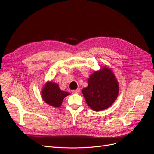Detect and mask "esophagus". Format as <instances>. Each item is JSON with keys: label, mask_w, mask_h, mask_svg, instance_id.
<instances>
[{"label": "esophagus", "mask_w": 154, "mask_h": 154, "mask_svg": "<svg viewBox=\"0 0 154 154\" xmlns=\"http://www.w3.org/2000/svg\"><path fill=\"white\" fill-rule=\"evenodd\" d=\"M79 92H80V89H79V88H78V89H76V90H72V93L74 94H78Z\"/></svg>", "instance_id": "esophagus-1"}]
</instances>
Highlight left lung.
Listing matches in <instances>:
<instances>
[{"label":"left lung","mask_w":154,"mask_h":154,"mask_svg":"<svg viewBox=\"0 0 154 154\" xmlns=\"http://www.w3.org/2000/svg\"><path fill=\"white\" fill-rule=\"evenodd\" d=\"M88 85L82 92L87 104L94 111L108 109L117 99L119 83L112 70L103 66L88 78Z\"/></svg>","instance_id":"8db88e82"}]
</instances>
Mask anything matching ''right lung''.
<instances>
[{"label": "right lung", "mask_w": 154, "mask_h": 154, "mask_svg": "<svg viewBox=\"0 0 154 154\" xmlns=\"http://www.w3.org/2000/svg\"><path fill=\"white\" fill-rule=\"evenodd\" d=\"M69 92L60 89L58 83L48 81L42 88L41 96L45 103L53 107H60L63 99L69 95Z\"/></svg>", "instance_id": "1"}]
</instances>
